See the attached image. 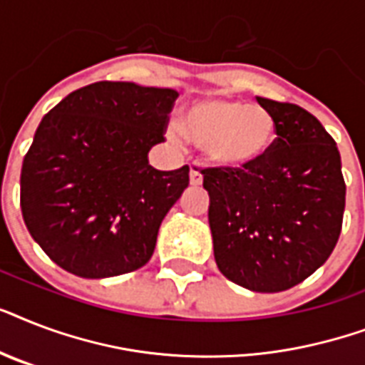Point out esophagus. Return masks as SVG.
<instances>
[{
	"mask_svg": "<svg viewBox=\"0 0 365 365\" xmlns=\"http://www.w3.org/2000/svg\"><path fill=\"white\" fill-rule=\"evenodd\" d=\"M189 182H191V185H195V187L202 183V174H200V170L197 166H191V170H189Z\"/></svg>",
	"mask_w": 365,
	"mask_h": 365,
	"instance_id": "34e87169",
	"label": "esophagus"
}]
</instances>
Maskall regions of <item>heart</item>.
<instances>
[{
	"mask_svg": "<svg viewBox=\"0 0 365 365\" xmlns=\"http://www.w3.org/2000/svg\"><path fill=\"white\" fill-rule=\"evenodd\" d=\"M182 130L202 148L212 165L239 168L269 153L277 138V123L263 106L205 98L185 110Z\"/></svg>",
	"mask_w": 365,
	"mask_h": 365,
	"instance_id": "heart-1",
	"label": "heart"
}]
</instances>
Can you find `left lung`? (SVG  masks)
Wrapping results in <instances>:
<instances>
[{
	"mask_svg": "<svg viewBox=\"0 0 365 365\" xmlns=\"http://www.w3.org/2000/svg\"><path fill=\"white\" fill-rule=\"evenodd\" d=\"M277 138L240 168H202L217 269L242 288L274 294L322 267L343 227L346 185L337 143L322 123L288 102L257 96Z\"/></svg>",
	"mask_w": 365,
	"mask_h": 365,
	"instance_id": "1",
	"label": "left lung"
}]
</instances>
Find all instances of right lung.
I'll list each match as a JSON object with an SVG mask.
<instances>
[{"mask_svg":"<svg viewBox=\"0 0 365 365\" xmlns=\"http://www.w3.org/2000/svg\"><path fill=\"white\" fill-rule=\"evenodd\" d=\"M174 88L98 81L70 93L37 126L20 172L30 235L64 271L108 278L151 259L160 222L189 185V166L157 170Z\"/></svg>","mask_w":365,"mask_h":365,"instance_id":"right-lung-1","label":"right lung"}]
</instances>
